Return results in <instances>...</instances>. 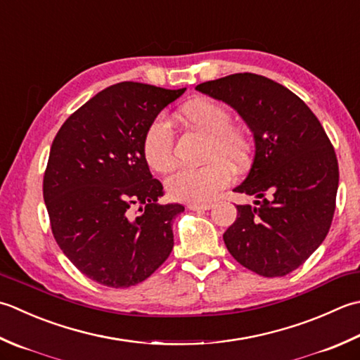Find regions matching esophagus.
<instances>
[{
  "instance_id": "esophagus-1",
  "label": "esophagus",
  "mask_w": 360,
  "mask_h": 360,
  "mask_svg": "<svg viewBox=\"0 0 360 360\" xmlns=\"http://www.w3.org/2000/svg\"><path fill=\"white\" fill-rule=\"evenodd\" d=\"M190 210H196V212H201V210H209L212 209V204L204 202V204H188L187 206Z\"/></svg>"
}]
</instances>
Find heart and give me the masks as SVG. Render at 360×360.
I'll list each match as a JSON object with an SVG mask.
<instances>
[{"instance_id": "1", "label": "heart", "mask_w": 360, "mask_h": 360, "mask_svg": "<svg viewBox=\"0 0 360 360\" xmlns=\"http://www.w3.org/2000/svg\"><path fill=\"white\" fill-rule=\"evenodd\" d=\"M179 117L192 128L207 134L201 167H182L165 181L168 195L178 201L204 204L232 181V167L243 168L250 162L251 140L240 126L231 124V112L214 100H193L184 104ZM173 129L164 117L148 124L142 139V153L154 172H168L174 164Z\"/></svg>"}]
</instances>
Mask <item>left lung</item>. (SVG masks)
<instances>
[{
  "label": "left lung",
  "mask_w": 360,
  "mask_h": 360,
  "mask_svg": "<svg viewBox=\"0 0 360 360\" xmlns=\"http://www.w3.org/2000/svg\"><path fill=\"white\" fill-rule=\"evenodd\" d=\"M196 90L234 108L255 137V160L234 192L256 201L238 204L224 245L260 276H285L328 236L339 188L334 148L306 103L269 77L236 73Z\"/></svg>",
  "instance_id": "left-lung-1"
}]
</instances>
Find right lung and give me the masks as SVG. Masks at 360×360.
<instances>
[{"instance_id": "add662e5", "label": "right lung", "mask_w": 360, "mask_h": 360, "mask_svg": "<svg viewBox=\"0 0 360 360\" xmlns=\"http://www.w3.org/2000/svg\"><path fill=\"white\" fill-rule=\"evenodd\" d=\"M184 91L115 84L70 115L53 140L44 176L53 236L76 269L103 285L142 283L173 250L172 221L184 206L158 202L164 187L143 159L142 139Z\"/></svg>"}]
</instances>
